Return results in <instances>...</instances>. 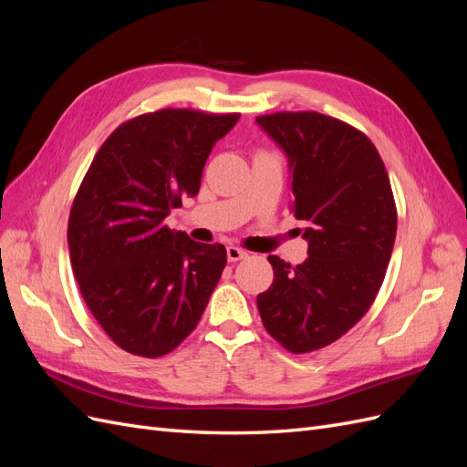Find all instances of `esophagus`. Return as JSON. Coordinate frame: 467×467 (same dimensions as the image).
Masks as SVG:
<instances>
[{"label": "esophagus", "mask_w": 467, "mask_h": 467, "mask_svg": "<svg viewBox=\"0 0 467 467\" xmlns=\"http://www.w3.org/2000/svg\"><path fill=\"white\" fill-rule=\"evenodd\" d=\"M225 253H228V261L230 263H237V261H242V259L247 257V253L244 249L235 247V245H230L228 249H225Z\"/></svg>", "instance_id": "1"}]
</instances>
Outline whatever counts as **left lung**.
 <instances>
[{
    "label": "left lung",
    "instance_id": "1",
    "mask_svg": "<svg viewBox=\"0 0 467 467\" xmlns=\"http://www.w3.org/2000/svg\"><path fill=\"white\" fill-rule=\"evenodd\" d=\"M257 124L285 150L294 216L307 223V259L290 266L268 255L275 278L257 307L268 335L302 355L331 345L370 309L398 210L378 150L350 124L316 110L263 115Z\"/></svg>",
    "mask_w": 467,
    "mask_h": 467
}]
</instances>
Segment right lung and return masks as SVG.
Returning <instances> with one entry per match:
<instances>
[{
    "label": "right lung",
    "mask_w": 467,
    "mask_h": 467,
    "mask_svg": "<svg viewBox=\"0 0 467 467\" xmlns=\"http://www.w3.org/2000/svg\"><path fill=\"white\" fill-rule=\"evenodd\" d=\"M239 115L161 109L122 122L99 148L67 220L74 276L112 343L158 358L199 325L228 255L163 220L201 189L202 169Z\"/></svg>",
    "instance_id": "right-lung-1"
}]
</instances>
